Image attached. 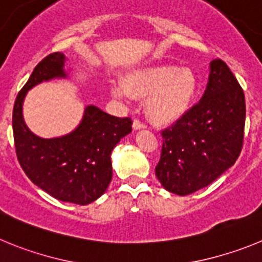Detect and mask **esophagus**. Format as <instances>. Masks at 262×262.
<instances>
[{
    "mask_svg": "<svg viewBox=\"0 0 262 262\" xmlns=\"http://www.w3.org/2000/svg\"><path fill=\"white\" fill-rule=\"evenodd\" d=\"M133 127H134V129H140V128H144V127H145V124L143 123L142 120H139V119H134Z\"/></svg>",
    "mask_w": 262,
    "mask_h": 262,
    "instance_id": "34e87169",
    "label": "esophagus"
}]
</instances>
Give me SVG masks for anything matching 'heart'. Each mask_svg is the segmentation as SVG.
I'll use <instances>...</instances> for the list:
<instances>
[{
  "mask_svg": "<svg viewBox=\"0 0 262 262\" xmlns=\"http://www.w3.org/2000/svg\"><path fill=\"white\" fill-rule=\"evenodd\" d=\"M196 92V78L190 69L174 66H157L136 71L117 88L118 97L147 99L148 115L160 123H170L186 113Z\"/></svg>",
  "mask_w": 262,
  "mask_h": 262,
  "instance_id": "b5f03b06",
  "label": "heart"
}]
</instances>
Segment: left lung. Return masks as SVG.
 <instances>
[{"label":"left lung","mask_w":262,"mask_h":262,"mask_svg":"<svg viewBox=\"0 0 262 262\" xmlns=\"http://www.w3.org/2000/svg\"><path fill=\"white\" fill-rule=\"evenodd\" d=\"M244 126V92L226 62L212 60L200 102L161 131L156 177L178 195L209 186L240 156Z\"/></svg>","instance_id":"8db88e82"}]
</instances>
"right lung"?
<instances>
[{
	"label": "right lung",
	"mask_w": 262,
	"mask_h": 262,
	"mask_svg": "<svg viewBox=\"0 0 262 262\" xmlns=\"http://www.w3.org/2000/svg\"><path fill=\"white\" fill-rule=\"evenodd\" d=\"M66 56L53 52L39 62L18 93L13 108L15 152L23 172L36 186L62 202L88 205L102 195L113 177L111 151L131 133L133 120L88 106L75 131L61 138L41 139L23 120L26 93L41 81L67 77Z\"/></svg>",
	"instance_id": "add662e5"
}]
</instances>
